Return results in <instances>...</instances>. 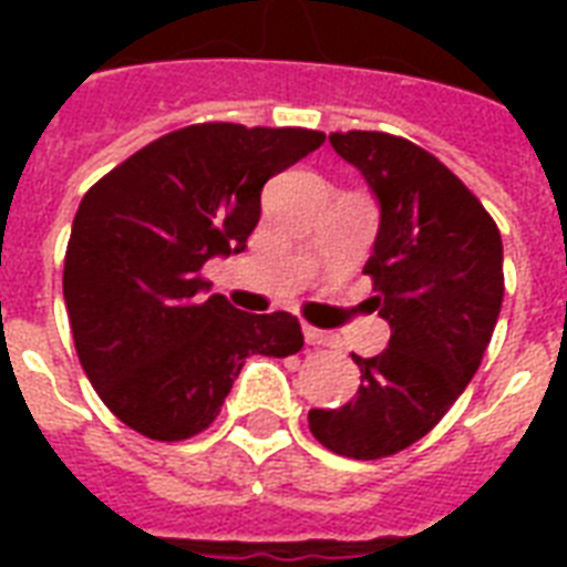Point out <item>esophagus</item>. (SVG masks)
<instances>
[{
	"label": "esophagus",
	"instance_id": "34e87169",
	"mask_svg": "<svg viewBox=\"0 0 567 567\" xmlns=\"http://www.w3.org/2000/svg\"><path fill=\"white\" fill-rule=\"evenodd\" d=\"M302 336H306V344H311V347L332 344V336H329V332H323V329H318V327H309V323L302 327Z\"/></svg>",
	"mask_w": 567,
	"mask_h": 567
}]
</instances>
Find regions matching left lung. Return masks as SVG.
Segmentation results:
<instances>
[{
	"label": "left lung",
	"mask_w": 567,
	"mask_h": 567,
	"mask_svg": "<svg viewBox=\"0 0 567 567\" xmlns=\"http://www.w3.org/2000/svg\"><path fill=\"white\" fill-rule=\"evenodd\" d=\"M336 153L379 199L364 274L391 327L379 355L353 353L362 382L309 430L347 458H385L421 441L474 379L503 306V240L465 182L423 146L388 132H332Z\"/></svg>",
	"instance_id": "1"
}]
</instances>
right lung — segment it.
<instances>
[{
    "label": "right lung",
    "instance_id": "add662e5",
    "mask_svg": "<svg viewBox=\"0 0 567 567\" xmlns=\"http://www.w3.org/2000/svg\"><path fill=\"white\" fill-rule=\"evenodd\" d=\"M323 141L315 128L194 123L84 194L64 256L66 315L84 373L126 426L194 439L249 355L300 353V320L203 297V265L247 247L265 182Z\"/></svg>",
    "mask_w": 567,
    "mask_h": 567
}]
</instances>
